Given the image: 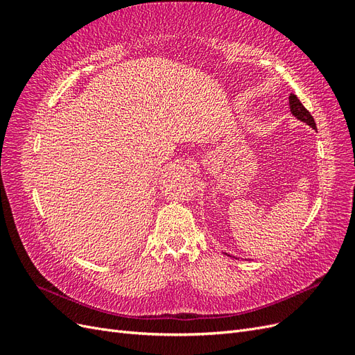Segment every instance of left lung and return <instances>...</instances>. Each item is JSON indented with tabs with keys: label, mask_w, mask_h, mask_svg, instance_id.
I'll list each match as a JSON object with an SVG mask.
<instances>
[{
	"label": "left lung",
	"mask_w": 355,
	"mask_h": 355,
	"mask_svg": "<svg viewBox=\"0 0 355 355\" xmlns=\"http://www.w3.org/2000/svg\"><path fill=\"white\" fill-rule=\"evenodd\" d=\"M288 105H290V112H292V115H295L299 121H302L305 124H308L311 128H314V130H317V125H315V121L313 115H311L305 106L300 103V101L296 98V94H290L288 96ZM230 256V254H227Z\"/></svg>",
	"instance_id": "8db88e82"
}]
</instances>
